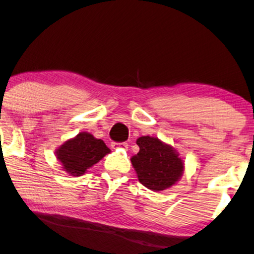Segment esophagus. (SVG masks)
<instances>
[{
	"label": "esophagus",
	"instance_id": "34e87169",
	"mask_svg": "<svg viewBox=\"0 0 254 254\" xmlns=\"http://www.w3.org/2000/svg\"><path fill=\"white\" fill-rule=\"evenodd\" d=\"M112 148H113V149H118V148L126 149V148H127V143H126V142H122V143H118V142H112Z\"/></svg>",
	"mask_w": 254,
	"mask_h": 254
}]
</instances>
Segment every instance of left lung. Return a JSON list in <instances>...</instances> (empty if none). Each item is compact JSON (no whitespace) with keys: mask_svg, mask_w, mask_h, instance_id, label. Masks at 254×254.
<instances>
[{"mask_svg":"<svg viewBox=\"0 0 254 254\" xmlns=\"http://www.w3.org/2000/svg\"><path fill=\"white\" fill-rule=\"evenodd\" d=\"M136 145L140 151L130 161L143 186L160 192L171 189L181 179L185 164L174 147L149 135L137 137Z\"/></svg>","mask_w":254,"mask_h":254,"instance_id":"8db88e82","label":"left lung"}]
</instances>
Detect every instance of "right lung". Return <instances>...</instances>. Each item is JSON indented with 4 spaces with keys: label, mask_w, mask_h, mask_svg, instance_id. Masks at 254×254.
I'll return each mask as SVG.
<instances>
[{
    "label": "right lung",
    "mask_w": 254,
    "mask_h": 254,
    "mask_svg": "<svg viewBox=\"0 0 254 254\" xmlns=\"http://www.w3.org/2000/svg\"><path fill=\"white\" fill-rule=\"evenodd\" d=\"M109 153L111 149L101 139L88 132H80L59 146L55 156L65 173L81 177Z\"/></svg>",
    "instance_id": "obj_1"
}]
</instances>
